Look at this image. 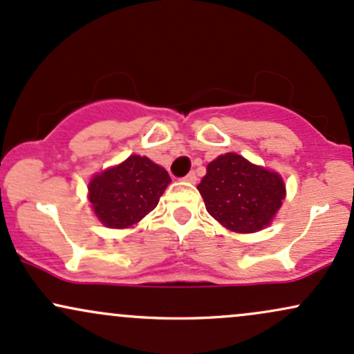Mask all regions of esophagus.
Returning <instances> with one entry per match:
<instances>
[{
    "label": "esophagus",
    "mask_w": 354,
    "mask_h": 354,
    "mask_svg": "<svg viewBox=\"0 0 354 354\" xmlns=\"http://www.w3.org/2000/svg\"><path fill=\"white\" fill-rule=\"evenodd\" d=\"M196 180H198V176H196V173H194V171H191L185 176V181H188V183H196Z\"/></svg>",
    "instance_id": "1"
}]
</instances>
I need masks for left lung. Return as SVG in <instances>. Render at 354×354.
<instances>
[{"instance_id": "8db88e82", "label": "left lung", "mask_w": 354, "mask_h": 354, "mask_svg": "<svg viewBox=\"0 0 354 354\" xmlns=\"http://www.w3.org/2000/svg\"><path fill=\"white\" fill-rule=\"evenodd\" d=\"M198 189L211 216L238 233H254L270 225L284 200L278 173L251 165L236 153L211 161Z\"/></svg>"}]
</instances>
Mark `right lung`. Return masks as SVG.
Returning a JSON list of instances; mask_svg holds the SVG:
<instances>
[{"instance_id": "obj_1", "label": "right lung", "mask_w": 354, "mask_h": 354, "mask_svg": "<svg viewBox=\"0 0 354 354\" xmlns=\"http://www.w3.org/2000/svg\"><path fill=\"white\" fill-rule=\"evenodd\" d=\"M171 183L168 171L149 158L133 154L121 165L96 174L89 183V201L108 228H128L156 208Z\"/></svg>"}]
</instances>
